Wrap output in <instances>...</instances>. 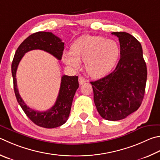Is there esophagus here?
Here are the masks:
<instances>
[{
	"label": "esophagus",
	"mask_w": 160,
	"mask_h": 160,
	"mask_svg": "<svg viewBox=\"0 0 160 160\" xmlns=\"http://www.w3.org/2000/svg\"><path fill=\"white\" fill-rule=\"evenodd\" d=\"M78 80H79L80 85H83L84 83L87 82V80L85 79V78H84L83 77H81V76L78 78Z\"/></svg>",
	"instance_id": "obj_1"
}]
</instances>
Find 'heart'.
Instances as JSON below:
<instances>
[{"instance_id":"1","label":"heart","mask_w":160,"mask_h":160,"mask_svg":"<svg viewBox=\"0 0 160 160\" xmlns=\"http://www.w3.org/2000/svg\"><path fill=\"white\" fill-rule=\"evenodd\" d=\"M120 51L118 43L115 40H106L102 36L85 35L74 42L71 52H63V60L74 68L79 67V62H85L86 70L90 76L100 78L114 67Z\"/></svg>"}]
</instances>
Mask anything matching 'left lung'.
Instances as JSON below:
<instances>
[{
	"mask_svg": "<svg viewBox=\"0 0 160 160\" xmlns=\"http://www.w3.org/2000/svg\"><path fill=\"white\" fill-rule=\"evenodd\" d=\"M112 34L119 38L120 59L112 72L91 84L99 115L105 120L117 121L140 107L146 89L147 67L137 39L126 32Z\"/></svg>",
	"mask_w": 160,
	"mask_h": 160,
	"instance_id": "8db88e82",
	"label": "left lung"
}]
</instances>
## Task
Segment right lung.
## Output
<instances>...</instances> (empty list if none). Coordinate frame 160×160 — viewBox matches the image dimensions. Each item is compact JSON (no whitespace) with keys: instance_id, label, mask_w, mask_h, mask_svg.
Returning a JSON list of instances; mask_svg holds the SVG:
<instances>
[{"instance_id":"right-lung-1","label":"right lung","mask_w":160,"mask_h":160,"mask_svg":"<svg viewBox=\"0 0 160 160\" xmlns=\"http://www.w3.org/2000/svg\"><path fill=\"white\" fill-rule=\"evenodd\" d=\"M64 49V42L51 32L39 31L28 36L19 46L12 63L14 94L25 114L36 125L52 129L62 126L67 121L75 92L79 88L78 76L63 75L59 94L54 105L46 111L40 112L30 108L19 94L17 85L16 72L20 61L27 52L33 50H44L61 60Z\"/></svg>"}]
</instances>
